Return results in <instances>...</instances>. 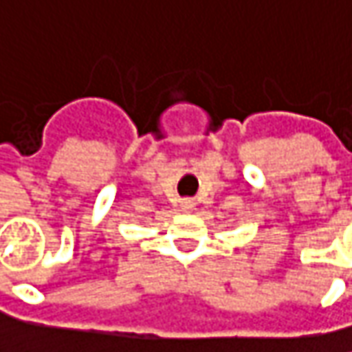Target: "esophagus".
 Masks as SVG:
<instances>
[{
    "instance_id": "esophagus-1",
    "label": "esophagus",
    "mask_w": 352,
    "mask_h": 352,
    "mask_svg": "<svg viewBox=\"0 0 352 352\" xmlns=\"http://www.w3.org/2000/svg\"><path fill=\"white\" fill-rule=\"evenodd\" d=\"M192 206H194V202H192V200H182V202H180V208H182L184 212L192 210Z\"/></svg>"
}]
</instances>
